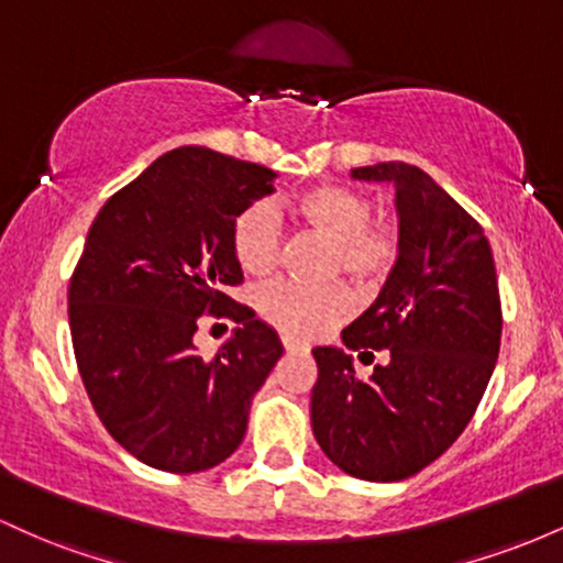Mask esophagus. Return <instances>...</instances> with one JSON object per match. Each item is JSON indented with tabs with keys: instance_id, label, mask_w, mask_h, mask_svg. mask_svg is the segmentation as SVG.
I'll use <instances>...</instances> for the list:
<instances>
[{
	"instance_id": "esophagus-1",
	"label": "esophagus",
	"mask_w": 563,
	"mask_h": 563,
	"mask_svg": "<svg viewBox=\"0 0 563 563\" xmlns=\"http://www.w3.org/2000/svg\"><path fill=\"white\" fill-rule=\"evenodd\" d=\"M283 346H286V352H307V344L299 339H290V335H283Z\"/></svg>"
}]
</instances>
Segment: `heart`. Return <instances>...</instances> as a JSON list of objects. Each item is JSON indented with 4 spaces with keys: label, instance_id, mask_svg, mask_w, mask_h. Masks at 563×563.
<instances>
[{
    "label": "heart",
    "instance_id": "1",
    "mask_svg": "<svg viewBox=\"0 0 563 563\" xmlns=\"http://www.w3.org/2000/svg\"><path fill=\"white\" fill-rule=\"evenodd\" d=\"M373 198L349 185H312L277 206L296 228L328 241L325 275L344 273L360 288L373 290L389 280L402 260V228L394 219L373 217ZM232 254L245 275L264 280L280 267L283 230L267 206H249L232 224ZM354 309V296L344 283L303 288L277 283L262 290L260 312L290 339H312L331 331Z\"/></svg>",
    "mask_w": 563,
    "mask_h": 563
}]
</instances>
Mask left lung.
<instances>
[{"instance_id":"left-lung-1","label":"left lung","mask_w":563,"mask_h":563,"mask_svg":"<svg viewBox=\"0 0 563 563\" xmlns=\"http://www.w3.org/2000/svg\"><path fill=\"white\" fill-rule=\"evenodd\" d=\"M352 177L397 187L405 249L376 303L341 333L360 360L386 352V363L360 378L341 349H312V431L349 476L399 482L474 418L500 352V290L482 224L423 169L386 161Z\"/></svg>"}]
</instances>
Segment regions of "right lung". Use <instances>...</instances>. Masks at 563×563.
<instances>
[{"mask_svg": "<svg viewBox=\"0 0 563 563\" xmlns=\"http://www.w3.org/2000/svg\"><path fill=\"white\" fill-rule=\"evenodd\" d=\"M273 179L267 166L177 147L89 228L68 286L76 365L108 434L147 466L196 474L228 461L280 360L273 328L228 296L243 283L232 224ZM203 313L239 322L214 358L191 346Z\"/></svg>", "mask_w": 563, "mask_h": 563, "instance_id": "add662e5", "label": "right lung"}]
</instances>
